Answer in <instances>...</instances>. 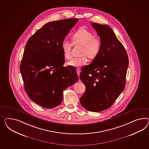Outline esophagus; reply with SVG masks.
Masks as SVG:
<instances>
[{
    "mask_svg": "<svg viewBox=\"0 0 149 149\" xmlns=\"http://www.w3.org/2000/svg\"><path fill=\"white\" fill-rule=\"evenodd\" d=\"M77 75H78V76L79 77L80 76V74L81 70L80 69H77Z\"/></svg>",
    "mask_w": 149,
    "mask_h": 149,
    "instance_id": "obj_1",
    "label": "esophagus"
}]
</instances>
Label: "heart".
<instances>
[{"instance_id": "1", "label": "heart", "mask_w": 149, "mask_h": 149, "mask_svg": "<svg viewBox=\"0 0 149 149\" xmlns=\"http://www.w3.org/2000/svg\"><path fill=\"white\" fill-rule=\"evenodd\" d=\"M72 43L64 39L61 43V49L65 58L69 59L72 57V49L74 45H80L83 48L81 55L83 56L72 58L67 62V65L75 68L80 67L87 63V56L91 59L95 58L100 51L101 40L94 37L92 32L86 29H80L74 32L72 36Z\"/></svg>"}]
</instances>
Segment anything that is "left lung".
Instances as JSON below:
<instances>
[{"label": "left lung", "instance_id": "8db88e82", "mask_svg": "<svg viewBox=\"0 0 149 149\" xmlns=\"http://www.w3.org/2000/svg\"><path fill=\"white\" fill-rule=\"evenodd\" d=\"M100 38V51L80 74L86 91L80 103L89 111L109 109L125 88L129 58L125 48L108 25L92 22Z\"/></svg>", "mask_w": 149, "mask_h": 149}]
</instances>
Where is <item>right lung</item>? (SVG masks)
I'll return each instance as SVG.
<instances>
[{
  "label": "right lung",
  "instance_id": "obj_1",
  "mask_svg": "<svg viewBox=\"0 0 149 149\" xmlns=\"http://www.w3.org/2000/svg\"><path fill=\"white\" fill-rule=\"evenodd\" d=\"M77 18L45 24L29 39L20 65L24 88L30 99L45 109L60 105L65 89L79 77L72 67H65L61 43Z\"/></svg>",
  "mask_w": 149,
  "mask_h": 149
}]
</instances>
